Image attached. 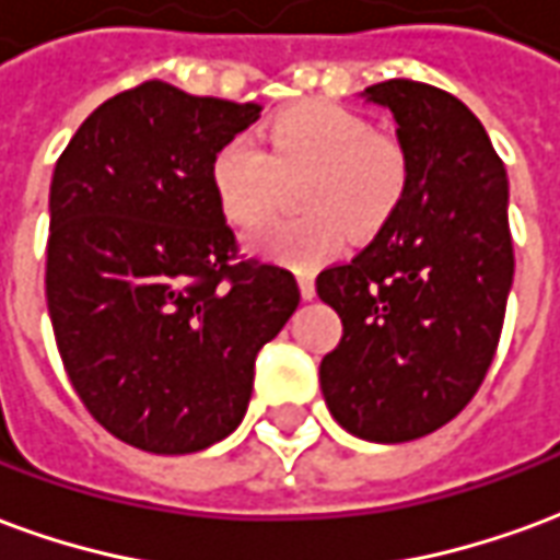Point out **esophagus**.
<instances>
[{"mask_svg":"<svg viewBox=\"0 0 560 560\" xmlns=\"http://www.w3.org/2000/svg\"><path fill=\"white\" fill-rule=\"evenodd\" d=\"M296 281H300V293H303V300H312V296H315V279H312L308 272H300Z\"/></svg>","mask_w":560,"mask_h":560,"instance_id":"34e87169","label":"esophagus"}]
</instances>
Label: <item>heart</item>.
Segmentation results:
<instances>
[{
  "mask_svg": "<svg viewBox=\"0 0 560 560\" xmlns=\"http://www.w3.org/2000/svg\"><path fill=\"white\" fill-rule=\"evenodd\" d=\"M260 143L236 135L209 161V185L221 215L255 231L276 212L281 179L296 185L300 219L279 221L252 245L288 264H317L336 252L341 236L365 240L387 224L411 183V161L399 140L372 131L369 119L329 102L281 110Z\"/></svg>",
  "mask_w": 560,
  "mask_h": 560,
  "instance_id": "b5f03b06",
  "label": "heart"
}]
</instances>
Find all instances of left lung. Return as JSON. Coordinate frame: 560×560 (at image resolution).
<instances>
[{"label":"left lung","instance_id":"8db88e82","mask_svg":"<svg viewBox=\"0 0 560 560\" xmlns=\"http://www.w3.org/2000/svg\"><path fill=\"white\" fill-rule=\"evenodd\" d=\"M411 161L396 215L348 264L317 276V296L341 317L320 389L341 429L401 444L465 411L498 351L513 284L506 171L456 95L384 80Z\"/></svg>","mask_w":560,"mask_h":560}]
</instances>
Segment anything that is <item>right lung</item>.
<instances>
[{
    "instance_id": "right-lung-1",
    "label": "right lung",
    "mask_w": 560,
    "mask_h": 560,
    "mask_svg": "<svg viewBox=\"0 0 560 560\" xmlns=\"http://www.w3.org/2000/svg\"><path fill=\"white\" fill-rule=\"evenodd\" d=\"M257 104L147 80L56 161L47 312L71 387L126 444L185 456L243 422L255 357L300 305L291 269L240 255L209 161Z\"/></svg>"
}]
</instances>
